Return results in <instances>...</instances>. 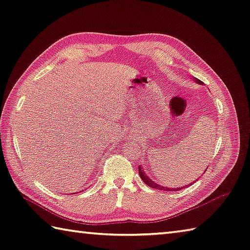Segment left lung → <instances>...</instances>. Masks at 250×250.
Instances as JSON below:
<instances>
[{
	"label": "left lung",
	"mask_w": 250,
	"mask_h": 250,
	"mask_svg": "<svg viewBox=\"0 0 250 250\" xmlns=\"http://www.w3.org/2000/svg\"><path fill=\"white\" fill-rule=\"evenodd\" d=\"M194 81H196V83H199V84H202V83L199 81V79H197V78H194ZM208 168V167H207ZM207 168H206V171H207ZM138 169H139V175H140V178L141 180H143L144 182H145V184L146 185H148L149 187H151V188H157V189H160V190H164V191H176V190H181V189H183L184 187H188L189 185H192V183H195V182H192L191 184H188L187 186H182V187H180V188H168V187H164V186H161V185H159V184H157V183H154L151 178H149L148 176H147V174L145 173V171H144V168L141 167L140 166L138 167ZM197 181V180H196Z\"/></svg>",
	"instance_id": "left-lung-1"
}]
</instances>
